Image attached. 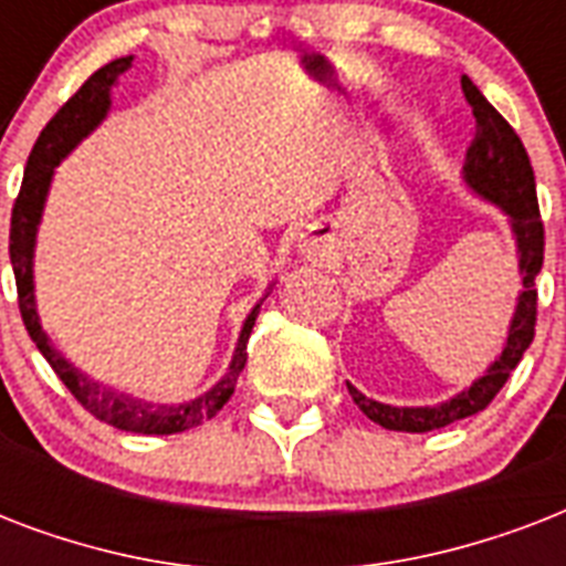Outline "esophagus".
Returning a JSON list of instances; mask_svg holds the SVG:
<instances>
[{"instance_id":"esophagus-1","label":"esophagus","mask_w":566,"mask_h":566,"mask_svg":"<svg viewBox=\"0 0 566 566\" xmlns=\"http://www.w3.org/2000/svg\"><path fill=\"white\" fill-rule=\"evenodd\" d=\"M311 249H314V243H308V252H311Z\"/></svg>"}]
</instances>
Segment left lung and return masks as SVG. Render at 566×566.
Returning a JSON list of instances; mask_svg holds the SVG:
<instances>
[{"label": "left lung", "mask_w": 566, "mask_h": 566, "mask_svg": "<svg viewBox=\"0 0 566 566\" xmlns=\"http://www.w3.org/2000/svg\"><path fill=\"white\" fill-rule=\"evenodd\" d=\"M467 105L473 108V144L467 149L464 158V181L484 199H491L511 217V229L517 234L520 252V275H523V293H520L517 311L511 319L509 344L502 355L491 364V370L484 373L470 390L452 396L449 402H440L434 408H394L381 405L376 399H367L361 390L349 385L355 405L361 408L373 422L390 431H434L443 429L449 422L464 420L473 413L484 411L493 402V396L500 394L509 376L517 370L520 358L535 340L537 323V287L535 275L544 266V220L537 208L535 190V170L528 161V153L517 132L509 126V119L484 99L479 87L470 78H461Z\"/></svg>", "instance_id": "1"}]
</instances>
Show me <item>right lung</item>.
<instances>
[{"label":"right lung","mask_w":566,"mask_h":566,"mask_svg":"<svg viewBox=\"0 0 566 566\" xmlns=\"http://www.w3.org/2000/svg\"><path fill=\"white\" fill-rule=\"evenodd\" d=\"M132 66V55L117 57L111 64L99 66L70 99L57 108V114L46 123V128L40 132L38 144L31 149L29 164H25V176H22V188L17 193L11 211V238H8V252H11L13 279H17V302H20L22 323L25 332L40 349V355L46 358L49 367L55 370V376L66 385V390L82 402L84 411H91L96 420L108 422L114 429L135 431V434H176V431H188L202 426L205 420H211L213 413L220 411L222 405L229 402L238 385V376L247 367V344L255 326L258 308L243 323L240 332L238 349L229 364V373L217 381V385L202 394L193 402L185 405H149L135 396L119 394L111 387L93 381L84 373H78L73 364L66 361L64 355L57 353L55 346L49 344L46 332L40 328L38 308H34V282H31V255H34V234H38L40 213H43V202H46L49 181H52V170L57 161L73 149L84 135H91L93 128L99 126V119L108 114V91L111 84L117 82L119 73H126Z\"/></svg>","instance_id":"right-lung-1"}]
</instances>
